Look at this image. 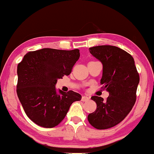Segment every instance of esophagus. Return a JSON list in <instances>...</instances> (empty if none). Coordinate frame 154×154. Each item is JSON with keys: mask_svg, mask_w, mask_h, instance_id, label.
Instances as JSON below:
<instances>
[{"mask_svg": "<svg viewBox=\"0 0 154 154\" xmlns=\"http://www.w3.org/2000/svg\"><path fill=\"white\" fill-rule=\"evenodd\" d=\"M90 100V98L89 97H88V96H85V95H84V96H82V101H88V100Z\"/></svg>", "mask_w": 154, "mask_h": 154, "instance_id": "1", "label": "esophagus"}]
</instances>
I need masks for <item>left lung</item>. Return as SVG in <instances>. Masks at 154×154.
I'll return each mask as SVG.
<instances>
[{"label": "left lung", "mask_w": 154, "mask_h": 154, "mask_svg": "<svg viewBox=\"0 0 154 154\" xmlns=\"http://www.w3.org/2000/svg\"><path fill=\"white\" fill-rule=\"evenodd\" d=\"M89 51L103 64L100 84L109 96L105 100L96 95L91 97L97 108L88 119L93 128L105 130L121 122L132 110L136 101L139 74L132 56L119 48L98 45Z\"/></svg>", "instance_id": "obj_1"}]
</instances>
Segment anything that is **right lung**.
I'll return each mask as SVG.
<instances>
[{"label": "right lung", "instance_id": "add662e5", "mask_svg": "<svg viewBox=\"0 0 154 154\" xmlns=\"http://www.w3.org/2000/svg\"><path fill=\"white\" fill-rule=\"evenodd\" d=\"M79 50L43 48L29 51L17 66V93L26 116L40 127L52 128L66 116L70 106L82 98L72 91H56L58 79L69 75Z\"/></svg>", "mask_w": 154, "mask_h": 154}]
</instances>
